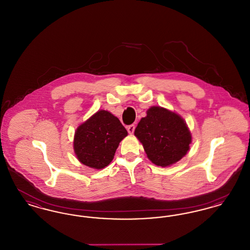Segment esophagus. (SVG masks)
Wrapping results in <instances>:
<instances>
[{"label":"esophagus","instance_id":"1","mask_svg":"<svg viewBox=\"0 0 250 250\" xmlns=\"http://www.w3.org/2000/svg\"><path fill=\"white\" fill-rule=\"evenodd\" d=\"M135 125H128L127 126V132L129 133V134H133L134 133V131H135Z\"/></svg>","mask_w":250,"mask_h":250}]
</instances>
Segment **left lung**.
Instances as JSON below:
<instances>
[{
  "label": "left lung",
  "mask_w": 250,
  "mask_h": 250,
  "mask_svg": "<svg viewBox=\"0 0 250 250\" xmlns=\"http://www.w3.org/2000/svg\"><path fill=\"white\" fill-rule=\"evenodd\" d=\"M135 136L143 143L148 158L157 166L167 167L187 155L191 134L185 121L166 108L152 107L140 121Z\"/></svg>",
  "instance_id": "8db88e82"
}]
</instances>
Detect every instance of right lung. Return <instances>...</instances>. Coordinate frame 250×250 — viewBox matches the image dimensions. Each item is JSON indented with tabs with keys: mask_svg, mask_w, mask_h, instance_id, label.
<instances>
[{
	"mask_svg": "<svg viewBox=\"0 0 250 250\" xmlns=\"http://www.w3.org/2000/svg\"><path fill=\"white\" fill-rule=\"evenodd\" d=\"M127 131L120 120L106 110H99L75 133L74 149L85 166L103 168L113 159L120 142Z\"/></svg>",
	"mask_w": 250,
	"mask_h": 250,
	"instance_id": "add662e5",
	"label": "right lung"
}]
</instances>
